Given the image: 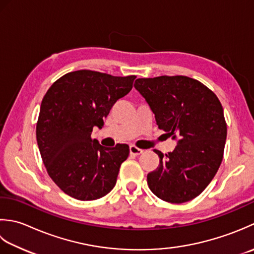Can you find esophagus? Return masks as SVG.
Segmentation results:
<instances>
[{"label": "esophagus", "instance_id": "obj_1", "mask_svg": "<svg viewBox=\"0 0 254 254\" xmlns=\"http://www.w3.org/2000/svg\"><path fill=\"white\" fill-rule=\"evenodd\" d=\"M129 152H130L132 156H139V154H141L143 152V150L137 148L136 146H130V148H129Z\"/></svg>", "mask_w": 254, "mask_h": 254}]
</instances>
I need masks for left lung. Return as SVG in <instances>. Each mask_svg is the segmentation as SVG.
Here are the masks:
<instances>
[{
	"mask_svg": "<svg viewBox=\"0 0 254 254\" xmlns=\"http://www.w3.org/2000/svg\"><path fill=\"white\" fill-rule=\"evenodd\" d=\"M133 86L146 98L159 129L178 146L168 154L154 150L160 162L148 173L151 192L181 204L203 192L218 171L227 137L221 103L199 81L184 75L137 79Z\"/></svg>",
	"mask_w": 254,
	"mask_h": 254,
	"instance_id": "left-lung-1",
	"label": "left lung"
}]
</instances>
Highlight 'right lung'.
Listing matches in <instances>:
<instances>
[{"label": "right lung", "instance_id": "right-lung-1", "mask_svg": "<svg viewBox=\"0 0 254 254\" xmlns=\"http://www.w3.org/2000/svg\"><path fill=\"white\" fill-rule=\"evenodd\" d=\"M134 79L79 70L62 75L45 94L36 137L49 177L66 195L94 200L115 186L128 144L103 147L91 133L93 127H103V120L130 92Z\"/></svg>", "mask_w": 254, "mask_h": 254}]
</instances>
